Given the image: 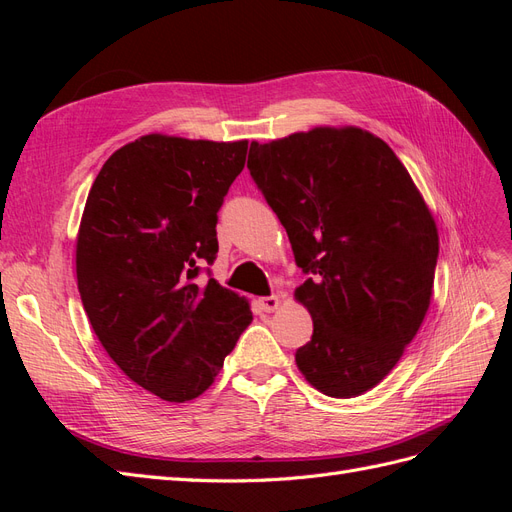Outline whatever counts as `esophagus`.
I'll list each match as a JSON object with an SVG mask.
<instances>
[{
    "label": "esophagus",
    "mask_w": 512,
    "mask_h": 512,
    "mask_svg": "<svg viewBox=\"0 0 512 512\" xmlns=\"http://www.w3.org/2000/svg\"><path fill=\"white\" fill-rule=\"evenodd\" d=\"M258 309L260 312H267V314H271V312H275L277 307H280V297H275V294H271V297H260L258 301Z\"/></svg>",
    "instance_id": "1"
}]
</instances>
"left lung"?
<instances>
[{
  "label": "left lung",
  "mask_w": 512,
  "mask_h": 512,
  "mask_svg": "<svg viewBox=\"0 0 512 512\" xmlns=\"http://www.w3.org/2000/svg\"><path fill=\"white\" fill-rule=\"evenodd\" d=\"M247 168L307 275L314 333L294 354L307 382L356 397L389 374L427 314L438 230L406 166L359 128L252 143Z\"/></svg>",
  "instance_id": "8db88e82"
}]
</instances>
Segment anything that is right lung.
Listing matches in <instances>:
<instances>
[{
    "mask_svg": "<svg viewBox=\"0 0 512 512\" xmlns=\"http://www.w3.org/2000/svg\"><path fill=\"white\" fill-rule=\"evenodd\" d=\"M245 153L247 141L141 136L104 162L87 196L76 241L87 318L123 374L175 404L209 389L252 322L205 267Z\"/></svg>",
    "mask_w": 512,
    "mask_h": 512,
    "instance_id": "add662e5",
    "label": "right lung"
}]
</instances>
